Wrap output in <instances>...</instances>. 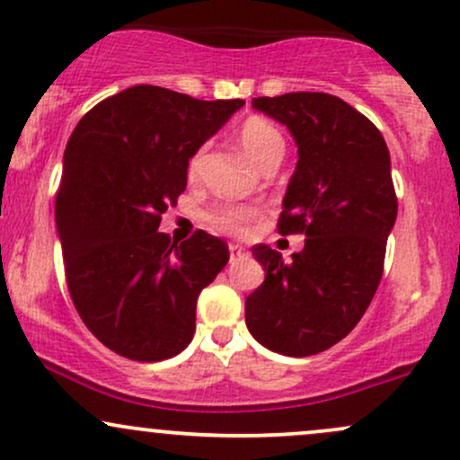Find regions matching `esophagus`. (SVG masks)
<instances>
[{"mask_svg":"<svg viewBox=\"0 0 460 460\" xmlns=\"http://www.w3.org/2000/svg\"><path fill=\"white\" fill-rule=\"evenodd\" d=\"M246 255V251L244 248H242L240 244H229V257H231V261H235V260H242V257Z\"/></svg>","mask_w":460,"mask_h":460,"instance_id":"esophagus-1","label":"esophagus"}]
</instances>
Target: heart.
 <instances>
[{
  "instance_id": "heart-1",
  "label": "heart",
  "mask_w": 460,
  "mask_h": 460,
  "mask_svg": "<svg viewBox=\"0 0 460 460\" xmlns=\"http://www.w3.org/2000/svg\"><path fill=\"white\" fill-rule=\"evenodd\" d=\"M237 140L242 149L248 153L252 162L260 168H268L272 164H279L285 155V138L270 120L261 116H251L237 129ZM200 164V151L194 153L188 162V175L194 177ZM261 216V208L255 203H216L205 212V223L209 229L218 231L225 235H244L248 225Z\"/></svg>"
}]
</instances>
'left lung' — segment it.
Segmentation results:
<instances>
[{"mask_svg": "<svg viewBox=\"0 0 460 460\" xmlns=\"http://www.w3.org/2000/svg\"><path fill=\"white\" fill-rule=\"evenodd\" d=\"M252 108L298 145L277 229L305 235V248L292 261L252 248L266 279L248 294L246 326L272 352L311 357L355 329L381 283L398 214L389 151L376 125L332 94L257 97Z\"/></svg>", "mask_w": 460, "mask_h": 460, "instance_id": "1", "label": "left lung"}]
</instances>
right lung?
<instances>
[{
  "label": "right lung",
  "mask_w": 460,
  "mask_h": 460,
  "mask_svg": "<svg viewBox=\"0 0 460 460\" xmlns=\"http://www.w3.org/2000/svg\"><path fill=\"white\" fill-rule=\"evenodd\" d=\"M242 105L140 84L73 129L56 192L66 285L79 318L116 355L164 361L192 341L197 298L229 248L200 229L177 244L157 226L186 190L190 157Z\"/></svg>",
  "instance_id": "1"
}]
</instances>
